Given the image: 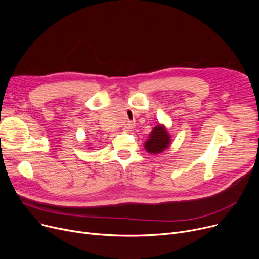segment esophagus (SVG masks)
<instances>
[{
    "instance_id": "1",
    "label": "esophagus",
    "mask_w": 259,
    "mask_h": 259,
    "mask_svg": "<svg viewBox=\"0 0 259 259\" xmlns=\"http://www.w3.org/2000/svg\"><path fill=\"white\" fill-rule=\"evenodd\" d=\"M134 126H135L134 122H130V121H128V122L125 124V130L126 131H132L134 128Z\"/></svg>"
}]
</instances>
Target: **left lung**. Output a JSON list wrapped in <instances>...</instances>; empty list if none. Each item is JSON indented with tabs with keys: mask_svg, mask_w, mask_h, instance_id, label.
Wrapping results in <instances>:
<instances>
[{
	"mask_svg": "<svg viewBox=\"0 0 259 259\" xmlns=\"http://www.w3.org/2000/svg\"><path fill=\"white\" fill-rule=\"evenodd\" d=\"M171 143L170 135L164 125H157L149 134V138L144 144L145 149L150 154H161L169 147Z\"/></svg>",
	"mask_w": 259,
	"mask_h": 259,
	"instance_id": "8db88e82",
	"label": "left lung"
}]
</instances>
